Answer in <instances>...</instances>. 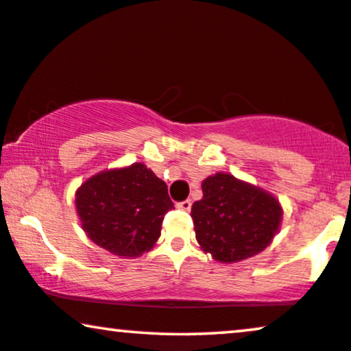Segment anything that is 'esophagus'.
<instances>
[{
  "mask_svg": "<svg viewBox=\"0 0 351 351\" xmlns=\"http://www.w3.org/2000/svg\"><path fill=\"white\" fill-rule=\"evenodd\" d=\"M176 207L181 208V210H184V212H189L191 207H193V202H191L189 199H186V200H183V202L176 204Z\"/></svg>",
  "mask_w": 351,
  "mask_h": 351,
  "instance_id": "esophagus-1",
  "label": "esophagus"
}]
</instances>
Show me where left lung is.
I'll return each mask as SVG.
<instances>
[{"instance_id":"8db88e82","label":"left lung","mask_w":351,"mask_h":351,"mask_svg":"<svg viewBox=\"0 0 351 351\" xmlns=\"http://www.w3.org/2000/svg\"><path fill=\"white\" fill-rule=\"evenodd\" d=\"M204 197L193 204L195 239L215 260L234 263L260 254L281 224L282 208L273 195L217 173L202 183Z\"/></svg>"}]
</instances>
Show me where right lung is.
I'll use <instances>...</instances> for the list:
<instances>
[{
    "label": "right lung",
    "instance_id": "obj_1",
    "mask_svg": "<svg viewBox=\"0 0 351 351\" xmlns=\"http://www.w3.org/2000/svg\"><path fill=\"white\" fill-rule=\"evenodd\" d=\"M75 205L88 237L119 256L151 250L173 208L167 184L144 163L97 173L78 188Z\"/></svg>",
    "mask_w": 351,
    "mask_h": 351
}]
</instances>
